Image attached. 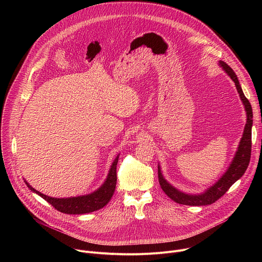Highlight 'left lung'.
Instances as JSON below:
<instances>
[{"mask_svg":"<svg viewBox=\"0 0 262 262\" xmlns=\"http://www.w3.org/2000/svg\"><path fill=\"white\" fill-rule=\"evenodd\" d=\"M220 67L223 68L228 76L231 78V80L234 82L236 90L239 94L241 100L243 101V104L245 106V111L247 114V122L244 128L243 137L239 141L237 150L234 155L233 160L231 161L229 167L227 168L226 172L224 173L219 180L213 183L208 189H206L203 193L200 194H188L181 192L180 190L176 189L171 183H169L161 169V165L158 166V173H159V181L161 184V188L165 192V194L170 197L174 202L183 204V205H191V206H202V205H208L215 202L219 198H221L224 194H225L230 186L237 181L246 172L250 159H251V146H252V125H253V112L252 106L245 96L243 89L239 85L238 79L236 77L235 72L233 69L227 65L225 62L219 61Z\"/></svg>","mask_w":262,"mask_h":262,"instance_id":"obj_1","label":"left lung"}]
</instances>
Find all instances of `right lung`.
<instances>
[{"label": "right lung", "mask_w": 262, "mask_h": 262, "mask_svg": "<svg viewBox=\"0 0 262 262\" xmlns=\"http://www.w3.org/2000/svg\"><path fill=\"white\" fill-rule=\"evenodd\" d=\"M118 159H119V155L116 157L113 163H112L103 183L97 190L87 195L68 197V198H54L36 191L29 184V182H27V180L25 181H26V184L28 185V188L33 193L39 195L41 198H43L46 201L52 204L57 210L64 213H68V214L89 213L105 206L111 200L112 196H113L116 189V182H117L116 169H117Z\"/></svg>", "instance_id": "add662e5"}]
</instances>
